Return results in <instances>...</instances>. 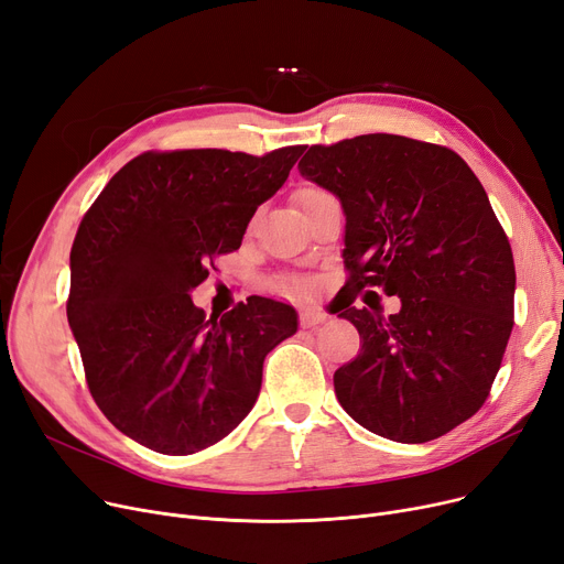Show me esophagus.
<instances>
[{
	"label": "esophagus",
	"mask_w": 564,
	"mask_h": 564,
	"mask_svg": "<svg viewBox=\"0 0 564 564\" xmlns=\"http://www.w3.org/2000/svg\"><path fill=\"white\" fill-rule=\"evenodd\" d=\"M300 321H302V327H315V325H321V323H325L327 321V313L323 311V308H313V306H306V308H302V313H300Z\"/></svg>",
	"instance_id": "1"
}]
</instances>
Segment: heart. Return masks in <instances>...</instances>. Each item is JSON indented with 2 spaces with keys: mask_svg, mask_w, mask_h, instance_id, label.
Segmentation results:
<instances>
[{
  "mask_svg": "<svg viewBox=\"0 0 564 564\" xmlns=\"http://www.w3.org/2000/svg\"><path fill=\"white\" fill-rule=\"evenodd\" d=\"M317 193H321V188H315V186H304L302 191H297V203L302 205L304 200L313 198V195H317ZM292 285H295V288H302L304 283H302V281H295V283H292Z\"/></svg>",
  "mask_w": 564,
  "mask_h": 564,
  "instance_id": "1",
  "label": "heart"
}]
</instances>
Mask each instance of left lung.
Masks as SVG:
<instances>
[{
    "label": "left lung",
    "instance_id": "1",
    "mask_svg": "<svg viewBox=\"0 0 564 564\" xmlns=\"http://www.w3.org/2000/svg\"><path fill=\"white\" fill-rule=\"evenodd\" d=\"M346 214L350 279L329 313L361 352L334 373L350 417L420 445L470 420L498 376L513 327L517 272L479 180L447 147L389 133L313 144L300 161ZM364 284L402 297L389 318L351 306Z\"/></svg>",
    "mask_w": 564,
    "mask_h": 564
}]
</instances>
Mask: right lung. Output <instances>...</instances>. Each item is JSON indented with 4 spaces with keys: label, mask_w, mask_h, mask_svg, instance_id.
<instances>
[{
    "label": "right lung",
    "mask_w": 564,
    "mask_h": 564,
    "mask_svg": "<svg viewBox=\"0 0 564 564\" xmlns=\"http://www.w3.org/2000/svg\"><path fill=\"white\" fill-rule=\"evenodd\" d=\"M302 154L304 144L264 156L144 152L85 214L66 315L96 405L135 443L195 454L256 405L267 352L297 332L295 308L251 297L205 317L188 292L216 256L241 247Z\"/></svg>",
    "instance_id": "obj_1"
}]
</instances>
